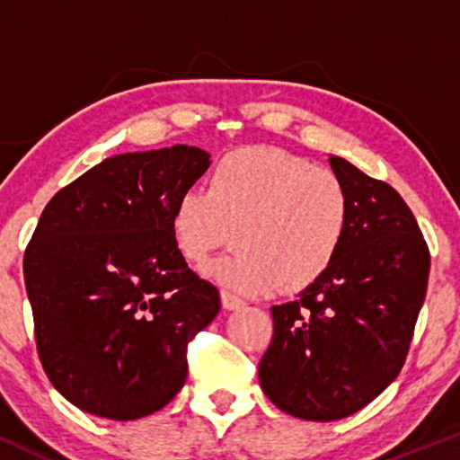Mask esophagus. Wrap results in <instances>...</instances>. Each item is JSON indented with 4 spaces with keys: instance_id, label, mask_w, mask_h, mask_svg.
I'll return each mask as SVG.
<instances>
[{
    "instance_id": "obj_1",
    "label": "esophagus",
    "mask_w": 460,
    "mask_h": 460,
    "mask_svg": "<svg viewBox=\"0 0 460 460\" xmlns=\"http://www.w3.org/2000/svg\"><path fill=\"white\" fill-rule=\"evenodd\" d=\"M220 298H223V307L226 311H237V309L246 307L244 300H242L240 296H235V294H231V292H223V294H220Z\"/></svg>"
}]
</instances>
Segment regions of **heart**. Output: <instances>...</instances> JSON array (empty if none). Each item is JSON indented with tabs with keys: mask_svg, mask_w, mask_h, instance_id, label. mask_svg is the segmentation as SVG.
<instances>
[{
	"mask_svg": "<svg viewBox=\"0 0 460 460\" xmlns=\"http://www.w3.org/2000/svg\"><path fill=\"white\" fill-rule=\"evenodd\" d=\"M237 226V251L205 266L248 296L300 292L329 272L350 226V197L335 172L277 149L248 146L220 157L208 188L179 194L171 231L183 257L203 263Z\"/></svg>",
	"mask_w": 460,
	"mask_h": 460,
	"instance_id": "heart-1",
	"label": "heart"
}]
</instances>
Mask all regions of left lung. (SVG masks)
I'll list each match as a JSON object with an SVG mask.
<instances>
[{"instance_id":"obj_1","label":"left lung","mask_w":460,"mask_h":460,"mask_svg":"<svg viewBox=\"0 0 460 460\" xmlns=\"http://www.w3.org/2000/svg\"><path fill=\"white\" fill-rule=\"evenodd\" d=\"M329 164L350 197V226L329 272L274 305L260 385L288 415L335 421L395 381L429 285L430 255L409 205L344 157Z\"/></svg>"}]
</instances>
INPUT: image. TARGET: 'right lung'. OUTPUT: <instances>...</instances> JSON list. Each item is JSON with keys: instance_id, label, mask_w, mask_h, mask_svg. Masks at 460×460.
I'll list each match as a JSON object with an SVG mask.
<instances>
[{"instance_id": "obj_1", "label": "right lung", "mask_w": 460, "mask_h": 460, "mask_svg": "<svg viewBox=\"0 0 460 460\" xmlns=\"http://www.w3.org/2000/svg\"><path fill=\"white\" fill-rule=\"evenodd\" d=\"M209 168L199 146L119 153L47 203L23 257L39 357L71 404L129 421L171 402L220 294L188 268L172 205Z\"/></svg>"}]
</instances>
